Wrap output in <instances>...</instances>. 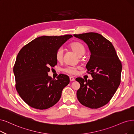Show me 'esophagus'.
<instances>
[{
    "instance_id": "34e87169",
    "label": "esophagus",
    "mask_w": 134,
    "mask_h": 134,
    "mask_svg": "<svg viewBox=\"0 0 134 134\" xmlns=\"http://www.w3.org/2000/svg\"><path fill=\"white\" fill-rule=\"evenodd\" d=\"M74 80H75V79L73 77H72V76L70 77V81H74Z\"/></svg>"
}]
</instances>
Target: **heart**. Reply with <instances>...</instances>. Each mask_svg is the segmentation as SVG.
Here are the masks:
<instances>
[{"mask_svg": "<svg viewBox=\"0 0 134 134\" xmlns=\"http://www.w3.org/2000/svg\"><path fill=\"white\" fill-rule=\"evenodd\" d=\"M69 47L75 52L76 54L79 56L81 57L83 55L86 51L85 47L84 45L81 43L79 42H73L69 45ZM55 58L58 62H61L63 60V49L62 48H59L55 53ZM79 69H80L79 66H66L64 69H63V71L66 73H68L71 75H75L77 73V71Z\"/></svg>", "mask_w": 134, "mask_h": 134, "instance_id": "obj_1", "label": "heart"}]
</instances>
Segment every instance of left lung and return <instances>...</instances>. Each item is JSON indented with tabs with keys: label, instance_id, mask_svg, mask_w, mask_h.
<instances>
[{
	"label": "left lung",
	"instance_id": "8db88e82",
	"mask_svg": "<svg viewBox=\"0 0 134 134\" xmlns=\"http://www.w3.org/2000/svg\"><path fill=\"white\" fill-rule=\"evenodd\" d=\"M74 36L83 41L91 52L86 68L92 80L77 77L80 84L77 98L80 103L92 109L107 104L120 83L122 65L111 43L98 33L88 32Z\"/></svg>",
	"mask_w": 134,
	"mask_h": 134
}]
</instances>
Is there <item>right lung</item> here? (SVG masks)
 <instances>
[{"mask_svg":"<svg viewBox=\"0 0 134 134\" xmlns=\"http://www.w3.org/2000/svg\"><path fill=\"white\" fill-rule=\"evenodd\" d=\"M71 35L37 37L22 48L14 66L16 89L25 102L37 109L52 107L59 100L63 88L70 82L68 76L57 79L48 75L57 64V51L72 37Z\"/></svg>","mask_w":134,"mask_h":134,"instance_id":"obj_1","label":"right lung"}]
</instances>
